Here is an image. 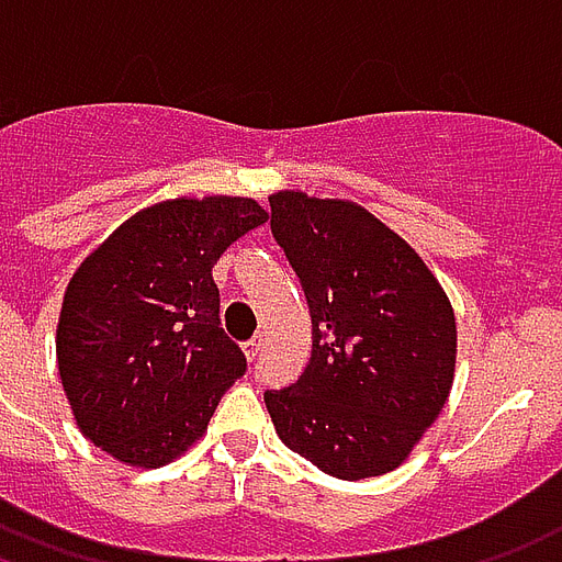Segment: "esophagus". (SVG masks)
<instances>
[{
	"label": "esophagus",
	"mask_w": 562,
	"mask_h": 562,
	"mask_svg": "<svg viewBox=\"0 0 562 562\" xmlns=\"http://www.w3.org/2000/svg\"><path fill=\"white\" fill-rule=\"evenodd\" d=\"M259 351H261V336H252L249 342H244V357H247L249 363H252V360L259 357Z\"/></svg>",
	"instance_id": "esophagus-1"
}]
</instances>
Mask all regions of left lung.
Returning a JSON list of instances; mask_svg holds the SVG:
<instances>
[{
	"label": "left lung",
	"mask_w": 562,
	"mask_h": 562,
	"mask_svg": "<svg viewBox=\"0 0 562 562\" xmlns=\"http://www.w3.org/2000/svg\"><path fill=\"white\" fill-rule=\"evenodd\" d=\"M270 232L313 315V357L265 405L282 443L336 480L396 471L456 378V313L417 249L348 199L270 193Z\"/></svg>",
	"instance_id": "1"
}]
</instances>
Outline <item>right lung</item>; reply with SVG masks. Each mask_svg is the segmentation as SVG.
<instances>
[{"label":"right lung","mask_w":562,"mask_h":562,"mask_svg":"<svg viewBox=\"0 0 562 562\" xmlns=\"http://www.w3.org/2000/svg\"><path fill=\"white\" fill-rule=\"evenodd\" d=\"M268 211L178 196L127 217L74 270L56 360L77 429L127 468H164L207 431L247 360L220 327L211 268Z\"/></svg>","instance_id":"right-lung-1"}]
</instances>
